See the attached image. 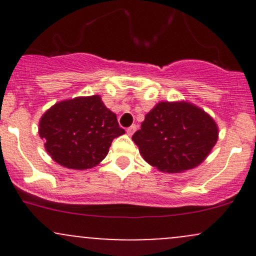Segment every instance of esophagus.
Returning <instances> with one entry per match:
<instances>
[{"instance_id":"obj_1","label":"esophagus","mask_w":256,"mask_h":256,"mask_svg":"<svg viewBox=\"0 0 256 256\" xmlns=\"http://www.w3.org/2000/svg\"><path fill=\"white\" fill-rule=\"evenodd\" d=\"M136 128H138V126H136V125H131L130 128H128V130H126V132H128V135L131 136L134 132H135Z\"/></svg>"}]
</instances>
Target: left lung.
Listing matches in <instances>:
<instances>
[{
  "instance_id": "1",
  "label": "left lung",
  "mask_w": 256,
  "mask_h": 256,
  "mask_svg": "<svg viewBox=\"0 0 256 256\" xmlns=\"http://www.w3.org/2000/svg\"><path fill=\"white\" fill-rule=\"evenodd\" d=\"M144 161L178 174L202 164L218 141V126L204 110L188 102H161L144 116L132 136Z\"/></svg>"
}]
</instances>
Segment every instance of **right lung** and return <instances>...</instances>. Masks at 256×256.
<instances>
[{"instance_id":"obj_1","label":"right lung","mask_w":256,"mask_h":256,"mask_svg":"<svg viewBox=\"0 0 256 256\" xmlns=\"http://www.w3.org/2000/svg\"><path fill=\"white\" fill-rule=\"evenodd\" d=\"M46 151L60 166L88 170L106 157L115 138L125 130L99 95L78 96L54 104L38 128Z\"/></svg>"}]
</instances>
